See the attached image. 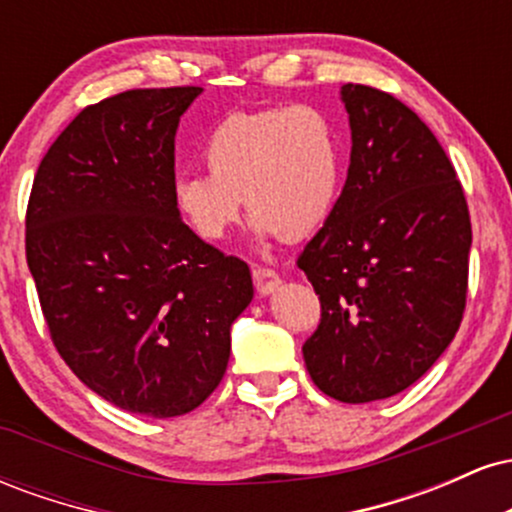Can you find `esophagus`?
Listing matches in <instances>:
<instances>
[{"mask_svg": "<svg viewBox=\"0 0 512 512\" xmlns=\"http://www.w3.org/2000/svg\"><path fill=\"white\" fill-rule=\"evenodd\" d=\"M252 279H255V289L260 291L262 296L274 293L281 284L279 274H276L274 269H267V267H252Z\"/></svg>", "mask_w": 512, "mask_h": 512, "instance_id": "1", "label": "esophagus"}]
</instances>
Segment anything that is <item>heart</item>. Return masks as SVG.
<instances>
[{"instance_id":"1","label":"heart","mask_w":512,"mask_h":512,"mask_svg":"<svg viewBox=\"0 0 512 512\" xmlns=\"http://www.w3.org/2000/svg\"><path fill=\"white\" fill-rule=\"evenodd\" d=\"M209 173H180L173 202L190 231L216 243L240 216L257 238L303 240L332 214L342 182V139L317 105L231 113L204 142Z\"/></svg>"}]
</instances>
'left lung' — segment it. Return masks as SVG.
Returning a JSON list of instances; mask_svg holds the SVG:
<instances>
[{
	"label": "left lung",
	"mask_w": 512,
	"mask_h": 512,
	"mask_svg": "<svg viewBox=\"0 0 512 512\" xmlns=\"http://www.w3.org/2000/svg\"><path fill=\"white\" fill-rule=\"evenodd\" d=\"M351 158L325 226L298 257L322 317L305 368L346 404L407 390L448 349L467 301L472 223L450 158L390 93L342 86Z\"/></svg>",
	"instance_id": "1"
}]
</instances>
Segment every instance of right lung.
<instances>
[{
  "mask_svg": "<svg viewBox=\"0 0 512 512\" xmlns=\"http://www.w3.org/2000/svg\"><path fill=\"white\" fill-rule=\"evenodd\" d=\"M199 86L137 88L88 105L33 180L26 260L52 342L76 378L132 414L170 419L226 373L248 264L185 226L175 132Z\"/></svg>",
  "mask_w": 512,
  "mask_h": 512,
  "instance_id": "right-lung-1",
  "label": "right lung"
}]
</instances>
